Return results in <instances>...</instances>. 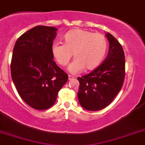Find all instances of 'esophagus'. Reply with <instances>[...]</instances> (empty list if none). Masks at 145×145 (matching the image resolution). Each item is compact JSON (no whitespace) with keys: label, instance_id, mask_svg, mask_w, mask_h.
Returning <instances> with one entry per match:
<instances>
[{"label":"esophagus","instance_id":"1","mask_svg":"<svg viewBox=\"0 0 145 145\" xmlns=\"http://www.w3.org/2000/svg\"><path fill=\"white\" fill-rule=\"evenodd\" d=\"M74 78H75V77H73V76H72V75H68L69 80H73Z\"/></svg>","mask_w":145,"mask_h":145}]
</instances>
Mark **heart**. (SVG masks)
<instances>
[{"label": "heart", "mask_w": 145, "mask_h": 145, "mask_svg": "<svg viewBox=\"0 0 145 145\" xmlns=\"http://www.w3.org/2000/svg\"><path fill=\"white\" fill-rule=\"evenodd\" d=\"M63 39L64 44H52V53L62 66L67 65L73 53L75 58L68 67L69 72L72 74L78 73L85 67L87 70L96 68L107 50V39L100 33L75 29L68 31Z\"/></svg>", "instance_id": "1"}]
</instances>
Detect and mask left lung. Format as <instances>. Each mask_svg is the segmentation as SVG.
I'll return each instance as SVG.
<instances>
[{
  "instance_id": "obj_1",
  "label": "left lung",
  "mask_w": 145,
  "mask_h": 145,
  "mask_svg": "<svg viewBox=\"0 0 145 145\" xmlns=\"http://www.w3.org/2000/svg\"><path fill=\"white\" fill-rule=\"evenodd\" d=\"M108 55L91 73L78 78V101L88 111H99L108 106L121 91L125 77V57L121 44L109 33Z\"/></svg>"
}]
</instances>
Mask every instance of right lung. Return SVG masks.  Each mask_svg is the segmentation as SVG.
I'll use <instances>...</instances> for the list:
<instances>
[{
	"label": "right lung",
	"mask_w": 145,
	"mask_h": 145,
	"mask_svg": "<svg viewBox=\"0 0 145 145\" xmlns=\"http://www.w3.org/2000/svg\"><path fill=\"white\" fill-rule=\"evenodd\" d=\"M57 29L37 26L23 34L14 46L10 72L24 101L37 110L54 105L68 75L54 61L52 45Z\"/></svg>",
	"instance_id": "right-lung-1"
}]
</instances>
